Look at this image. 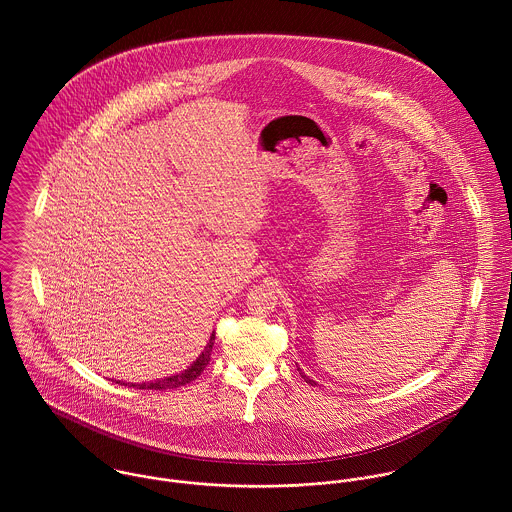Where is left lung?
<instances>
[{
	"label": "left lung",
	"mask_w": 512,
	"mask_h": 512,
	"mask_svg": "<svg viewBox=\"0 0 512 512\" xmlns=\"http://www.w3.org/2000/svg\"><path fill=\"white\" fill-rule=\"evenodd\" d=\"M297 370H299V368H297ZM299 374H301V378H303V380H305V382H307V384H311V386H315V380H311V378H309V376H305V372H301V370H299Z\"/></svg>",
	"instance_id": "left-lung-1"
}]
</instances>
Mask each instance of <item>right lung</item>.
I'll list each match as a JSON object with an SVG mask.
<instances>
[{
	"label": "right lung",
	"instance_id": "obj_1",
	"mask_svg": "<svg viewBox=\"0 0 512 512\" xmlns=\"http://www.w3.org/2000/svg\"><path fill=\"white\" fill-rule=\"evenodd\" d=\"M213 345H215V335L211 337L209 345L205 347L203 355L191 365V368H187L185 372L181 374H175V376H169V378H163V380H157V382H144V384H132L134 388H140V390H167V388H179V386H185L189 382H193L211 361V351H213Z\"/></svg>",
	"mask_w": 512,
	"mask_h": 512
}]
</instances>
